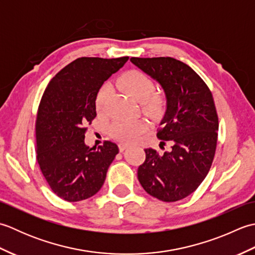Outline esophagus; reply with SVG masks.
<instances>
[{
    "label": "esophagus",
    "mask_w": 255,
    "mask_h": 255,
    "mask_svg": "<svg viewBox=\"0 0 255 255\" xmlns=\"http://www.w3.org/2000/svg\"><path fill=\"white\" fill-rule=\"evenodd\" d=\"M118 147H119V151H121V152H123L125 149L128 148V144L127 143H119Z\"/></svg>",
    "instance_id": "34e87169"
}]
</instances>
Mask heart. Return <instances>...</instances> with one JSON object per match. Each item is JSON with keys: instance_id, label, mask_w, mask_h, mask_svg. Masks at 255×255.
<instances>
[{"instance_id": "1", "label": "heart", "mask_w": 255, "mask_h": 255, "mask_svg": "<svg viewBox=\"0 0 255 255\" xmlns=\"http://www.w3.org/2000/svg\"><path fill=\"white\" fill-rule=\"evenodd\" d=\"M118 86L130 95L133 100L140 102L142 111L150 116H158L163 108V99L160 95L153 93V81L141 71L133 70V71L124 74L118 81ZM110 95V85H104L99 91L95 99L97 113L104 114L106 112ZM147 127L148 124L143 119L117 121L112 124L110 132L117 140H121L123 142H131L147 130Z\"/></svg>"}]
</instances>
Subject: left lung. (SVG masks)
Masks as SVG:
<instances>
[{
    "label": "left lung",
    "mask_w": 255,
    "mask_h": 255,
    "mask_svg": "<svg viewBox=\"0 0 255 255\" xmlns=\"http://www.w3.org/2000/svg\"><path fill=\"white\" fill-rule=\"evenodd\" d=\"M130 61L163 90L166 110L156 133L172 150L144 149L138 180L151 196L176 202L191 195L208 174L218 136V116L211 92L184 62L170 57L131 58Z\"/></svg>",
    "instance_id": "obj_1"
}]
</instances>
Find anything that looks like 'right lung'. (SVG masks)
I'll return each instance as SVG.
<instances>
[{
	"instance_id": "1",
	"label": "right lung",
	"mask_w": 255,
	"mask_h": 255,
	"mask_svg": "<svg viewBox=\"0 0 255 255\" xmlns=\"http://www.w3.org/2000/svg\"><path fill=\"white\" fill-rule=\"evenodd\" d=\"M128 59L79 58L51 79L41 97L36 119L37 161L51 191L67 202L99 192L118 153L112 141L90 148L84 133L96 116L95 99L103 83Z\"/></svg>"
}]
</instances>
